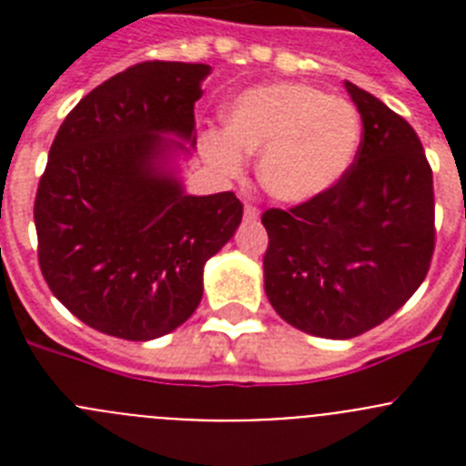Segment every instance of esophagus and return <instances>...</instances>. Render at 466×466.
Wrapping results in <instances>:
<instances>
[{
    "mask_svg": "<svg viewBox=\"0 0 466 466\" xmlns=\"http://www.w3.org/2000/svg\"><path fill=\"white\" fill-rule=\"evenodd\" d=\"M245 219L247 221H257L258 219V209L252 208V205H245Z\"/></svg>",
    "mask_w": 466,
    "mask_h": 466,
    "instance_id": "1",
    "label": "esophagus"
}]
</instances>
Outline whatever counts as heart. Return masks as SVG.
<instances>
[{
	"instance_id": "b5f03b06",
	"label": "heart",
	"mask_w": 466,
	"mask_h": 466,
	"mask_svg": "<svg viewBox=\"0 0 466 466\" xmlns=\"http://www.w3.org/2000/svg\"><path fill=\"white\" fill-rule=\"evenodd\" d=\"M361 135L352 102L299 81H273L238 95L226 111V133L205 135L203 151L226 175L240 170L245 154H258L261 187L279 203L306 205L348 177Z\"/></svg>"
}]
</instances>
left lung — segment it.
Wrapping results in <instances>:
<instances>
[{
	"label": "left lung",
	"instance_id": "8db88e82",
	"mask_svg": "<svg viewBox=\"0 0 466 466\" xmlns=\"http://www.w3.org/2000/svg\"><path fill=\"white\" fill-rule=\"evenodd\" d=\"M364 126L360 154L327 196L268 209L263 289L284 322L345 340L378 327L418 291L434 252L431 167L413 127L345 81Z\"/></svg>",
	"mask_w": 466,
	"mask_h": 466
}]
</instances>
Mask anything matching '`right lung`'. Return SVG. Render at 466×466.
Returning a JSON list of instances; mask_svg holds the SVG:
<instances>
[{
	"mask_svg": "<svg viewBox=\"0 0 466 466\" xmlns=\"http://www.w3.org/2000/svg\"><path fill=\"white\" fill-rule=\"evenodd\" d=\"M203 63H139L90 90L57 130L35 200L44 279L74 317L123 340L182 327L205 263L236 236V193L191 196Z\"/></svg>",
	"mask_w": 466,
	"mask_h": 466,
	"instance_id": "1",
	"label": "right lung"
}]
</instances>
